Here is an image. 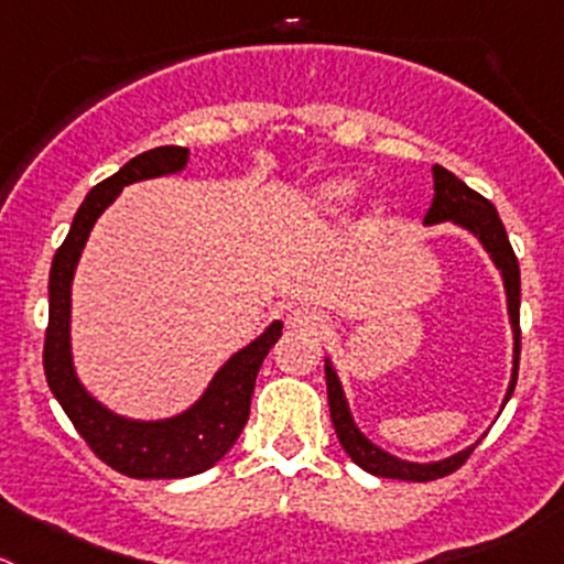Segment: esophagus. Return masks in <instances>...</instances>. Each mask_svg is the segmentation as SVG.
I'll use <instances>...</instances> for the list:
<instances>
[{
	"label": "esophagus",
	"mask_w": 564,
	"mask_h": 564,
	"mask_svg": "<svg viewBox=\"0 0 564 564\" xmlns=\"http://www.w3.org/2000/svg\"><path fill=\"white\" fill-rule=\"evenodd\" d=\"M329 318L315 307H296L288 313V326L296 332H324Z\"/></svg>",
	"instance_id": "esophagus-1"
}]
</instances>
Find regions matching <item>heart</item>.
<instances>
[{
	"instance_id": "b5f03b06",
	"label": "heart",
	"mask_w": 564,
	"mask_h": 564,
	"mask_svg": "<svg viewBox=\"0 0 564 564\" xmlns=\"http://www.w3.org/2000/svg\"><path fill=\"white\" fill-rule=\"evenodd\" d=\"M354 191H357V187H354V182L332 180L315 191V202H318L324 210H340V207H346L348 202H351Z\"/></svg>"
}]
</instances>
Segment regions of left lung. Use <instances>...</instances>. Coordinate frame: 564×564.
<instances>
[{
  "label": "left lung",
  "instance_id": "1",
  "mask_svg": "<svg viewBox=\"0 0 564 564\" xmlns=\"http://www.w3.org/2000/svg\"><path fill=\"white\" fill-rule=\"evenodd\" d=\"M434 198L432 207L423 216V224H440V221H454L459 227L470 229L476 238L485 243V249L490 251V257L496 260V265L501 268L503 288H507V304H509V321H512L514 329V368H512V382H509L507 401L514 393V384H518V366H520V268L518 257H514L512 243L507 238V229H503L498 210L492 207V202H487L481 193H476L474 187L465 185L459 176H454L452 171L443 169V165H434ZM326 395H329V415L332 426H335L337 440H340L343 452L354 459L362 470L373 476H384V479H406V481H432L443 479V476L454 474L459 465H465V459L470 457L474 448H465V452L454 454V457L443 459V463L432 465H417V463H404V459L390 457L388 452L377 448L366 434L359 432L351 421V412H348L346 399H343L340 382H337L335 371L326 362Z\"/></svg>",
  "mask_w": 564,
  "mask_h": 564
}]
</instances>
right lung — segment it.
I'll return each instance as SVG.
<instances>
[{"instance_id": "add662e5", "label": "right lung", "mask_w": 564, "mask_h": 564, "mask_svg": "<svg viewBox=\"0 0 564 564\" xmlns=\"http://www.w3.org/2000/svg\"><path fill=\"white\" fill-rule=\"evenodd\" d=\"M187 149L158 147L138 154L121 171L107 176L94 187L79 205L72 229L61 249L55 251L50 271V326L44 337V373L50 390L66 415L72 417L79 437L90 452L110 465L118 474L132 479H182L213 468L249 421L251 393H254L257 371L273 343L282 337V324H271L254 343L240 348L227 366L216 373L207 393L187 412L171 421H127L96 404L72 368V346H68V315H72V276L77 268L90 227L101 216L121 187L149 176L174 174L185 169Z\"/></svg>"}]
</instances>
